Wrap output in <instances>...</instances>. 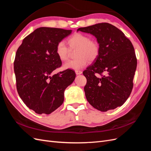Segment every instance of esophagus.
Returning a JSON list of instances; mask_svg holds the SVG:
<instances>
[{
    "instance_id": "34e87169",
    "label": "esophagus",
    "mask_w": 151,
    "mask_h": 151,
    "mask_svg": "<svg viewBox=\"0 0 151 151\" xmlns=\"http://www.w3.org/2000/svg\"><path fill=\"white\" fill-rule=\"evenodd\" d=\"M75 72H76V75H80L82 74V73H83V72L81 70H75Z\"/></svg>"
}]
</instances>
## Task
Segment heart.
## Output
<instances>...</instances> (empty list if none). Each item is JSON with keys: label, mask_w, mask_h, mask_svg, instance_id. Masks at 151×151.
<instances>
[{"label": "heart", "mask_w": 151, "mask_h": 151, "mask_svg": "<svg viewBox=\"0 0 151 151\" xmlns=\"http://www.w3.org/2000/svg\"><path fill=\"white\" fill-rule=\"evenodd\" d=\"M68 44L71 49L78 48L76 52L77 58L66 62L65 69L79 70L84 67L89 61L94 60L99 52V46L96 41L90 39L88 35L77 33L68 39ZM57 57L61 61L67 60L69 56L70 49L64 41H60L55 48Z\"/></svg>", "instance_id": "1"}]
</instances>
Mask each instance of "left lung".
Masks as SVG:
<instances>
[{
    "instance_id": "obj_1",
    "label": "left lung",
    "mask_w": 151,
    "mask_h": 151,
    "mask_svg": "<svg viewBox=\"0 0 151 151\" xmlns=\"http://www.w3.org/2000/svg\"><path fill=\"white\" fill-rule=\"evenodd\" d=\"M78 31L94 35L99 46L98 57L83 72L87 79L84 87L87 100L101 111L121 106L133 88L137 64L133 45L122 31L107 22L80 28Z\"/></svg>"
}]
</instances>
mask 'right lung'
I'll return each instance as SVG.
<instances>
[{
	"label": "right lung",
	"instance_id": "1",
	"mask_svg": "<svg viewBox=\"0 0 151 151\" xmlns=\"http://www.w3.org/2000/svg\"><path fill=\"white\" fill-rule=\"evenodd\" d=\"M72 30L42 27L22 40L14 62L17 93L22 101L38 114H50L64 100V91L76 77L67 69L54 74L62 61L57 57V43Z\"/></svg>",
	"mask_w": 151,
	"mask_h": 151
}]
</instances>
